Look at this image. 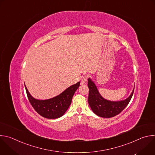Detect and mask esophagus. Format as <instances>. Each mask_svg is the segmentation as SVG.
Returning a JSON list of instances; mask_svg holds the SVG:
<instances>
[{
  "label": "esophagus",
  "instance_id": "1",
  "mask_svg": "<svg viewBox=\"0 0 155 155\" xmlns=\"http://www.w3.org/2000/svg\"><path fill=\"white\" fill-rule=\"evenodd\" d=\"M87 79H88V76H87V75H84L82 77V78H81V83H82V84L86 83L87 81Z\"/></svg>",
  "mask_w": 155,
  "mask_h": 155
}]
</instances>
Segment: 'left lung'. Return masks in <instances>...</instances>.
Returning a JSON list of instances; mask_svg holds the SVG:
<instances>
[{
	"label": "left lung",
	"mask_w": 155,
	"mask_h": 155,
	"mask_svg": "<svg viewBox=\"0 0 155 155\" xmlns=\"http://www.w3.org/2000/svg\"><path fill=\"white\" fill-rule=\"evenodd\" d=\"M87 86L89 87L88 103L93 111L97 116L103 118H111L121 113L130 102L134 90L130 96L126 100L114 102L104 99L99 93L95 84L88 79Z\"/></svg>",
	"instance_id": "1"
}]
</instances>
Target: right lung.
Here are the masks:
<instances>
[{"label": "right lung", "mask_w": 155, "mask_h": 155, "mask_svg": "<svg viewBox=\"0 0 155 155\" xmlns=\"http://www.w3.org/2000/svg\"><path fill=\"white\" fill-rule=\"evenodd\" d=\"M80 82L69 87L59 95L48 100H37L32 97L28 91L26 86V91L28 99L35 111L41 117L55 119L62 117L69 107L72 102V97Z\"/></svg>", "instance_id": "1"}]
</instances>
